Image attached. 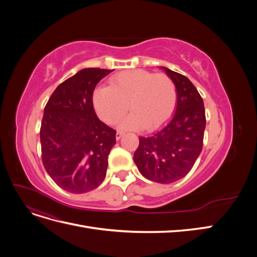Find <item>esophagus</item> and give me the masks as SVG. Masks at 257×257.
Masks as SVG:
<instances>
[{"label": "esophagus", "instance_id": "1", "mask_svg": "<svg viewBox=\"0 0 257 257\" xmlns=\"http://www.w3.org/2000/svg\"><path fill=\"white\" fill-rule=\"evenodd\" d=\"M123 134H124V132H122V131H116V134H115V138L116 139H118V141H119V139L123 136Z\"/></svg>", "mask_w": 257, "mask_h": 257}]
</instances>
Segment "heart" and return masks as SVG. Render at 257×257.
I'll return each mask as SVG.
<instances>
[{
  "label": "heart",
  "mask_w": 257,
  "mask_h": 257,
  "mask_svg": "<svg viewBox=\"0 0 257 257\" xmlns=\"http://www.w3.org/2000/svg\"><path fill=\"white\" fill-rule=\"evenodd\" d=\"M177 100L176 84L166 74H154L144 69H132L111 77L108 87L93 92V105L98 116L124 128H157L172 115Z\"/></svg>",
  "instance_id": "obj_1"
}]
</instances>
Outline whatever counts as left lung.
Returning <instances> with one entry per match:
<instances>
[{
  "instance_id": "left-lung-1",
  "label": "left lung",
  "mask_w": 257,
  "mask_h": 257,
  "mask_svg": "<svg viewBox=\"0 0 257 257\" xmlns=\"http://www.w3.org/2000/svg\"><path fill=\"white\" fill-rule=\"evenodd\" d=\"M163 68L176 84V112L153 135L139 137L134 162L145 178L172 183L189 174L203 149L206 113L203 98L188 77Z\"/></svg>"
}]
</instances>
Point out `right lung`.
<instances>
[{
	"label": "right lung",
	"mask_w": 257,
	"mask_h": 257,
	"mask_svg": "<svg viewBox=\"0 0 257 257\" xmlns=\"http://www.w3.org/2000/svg\"><path fill=\"white\" fill-rule=\"evenodd\" d=\"M112 71L83 68L60 83L45 106L41 125L42 161L61 189L80 194L104 181L115 131L93 108V91Z\"/></svg>",
	"instance_id": "1"
}]
</instances>
